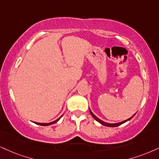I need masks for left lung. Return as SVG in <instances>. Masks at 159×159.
Instances as JSON below:
<instances>
[{
	"label": "left lung",
	"instance_id": "1",
	"mask_svg": "<svg viewBox=\"0 0 159 159\" xmlns=\"http://www.w3.org/2000/svg\"><path fill=\"white\" fill-rule=\"evenodd\" d=\"M89 112H90V114L92 115V116H93V117L97 121H98L99 123L102 124V125L106 126V127H118V126H119V125H121V124H122L125 123V122H127V121H129V120H130L131 118H133V116H134L135 115V114H134V115H133V116H132V117H130L129 118H128V119H127V120H125V121H121V122H119V123H116V124H110V123H107V122H104V121H101V119H99V118H98V117H96V116H95V115L93 114V112H92V111L90 110V109H89Z\"/></svg>",
	"mask_w": 159,
	"mask_h": 159
}]
</instances>
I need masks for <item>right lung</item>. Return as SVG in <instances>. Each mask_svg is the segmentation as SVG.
Masks as SVG:
<instances>
[{"label":"right lung","mask_w":159,"mask_h":159,"mask_svg":"<svg viewBox=\"0 0 159 159\" xmlns=\"http://www.w3.org/2000/svg\"><path fill=\"white\" fill-rule=\"evenodd\" d=\"M61 117H62V116H61L59 118H58V119H57V120H55V121H52V122H50V123H38V122H34V123L36 124H38V125H41V126H48V125H51V124H53L56 123L57 121H59V119H60Z\"/></svg>","instance_id":"obj_1"}]
</instances>
